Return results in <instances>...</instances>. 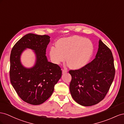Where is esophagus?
<instances>
[{"mask_svg": "<svg viewBox=\"0 0 124 124\" xmlns=\"http://www.w3.org/2000/svg\"><path fill=\"white\" fill-rule=\"evenodd\" d=\"M67 72H68V70H67L66 69H63V70H62V73H63V74L65 73H66Z\"/></svg>", "mask_w": 124, "mask_h": 124, "instance_id": "34e87169", "label": "esophagus"}]
</instances>
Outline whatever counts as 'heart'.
<instances>
[{
    "instance_id": "b5f03b06",
    "label": "heart",
    "mask_w": 124,
    "mask_h": 124,
    "mask_svg": "<svg viewBox=\"0 0 124 124\" xmlns=\"http://www.w3.org/2000/svg\"><path fill=\"white\" fill-rule=\"evenodd\" d=\"M93 51V44L89 39L73 36L59 39L56 46L50 48L49 54L55 64L64 62L66 58L70 68L78 70L87 64Z\"/></svg>"
}]
</instances>
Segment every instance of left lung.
Returning a JSON list of instances; mask_svg holds the SVG:
<instances>
[{
  "mask_svg": "<svg viewBox=\"0 0 124 124\" xmlns=\"http://www.w3.org/2000/svg\"><path fill=\"white\" fill-rule=\"evenodd\" d=\"M70 90L73 99L89 107L105 98L114 78L115 69L112 53L100 39L95 59L83 68L70 70Z\"/></svg>",
  "mask_w": 124,
  "mask_h": 124,
  "instance_id": "left-lung-1",
  "label": "left lung"
}]
</instances>
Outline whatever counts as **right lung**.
I'll return each instance as SVG.
<instances>
[{"label":"right lung","instance_id":"obj_1","mask_svg":"<svg viewBox=\"0 0 124 124\" xmlns=\"http://www.w3.org/2000/svg\"><path fill=\"white\" fill-rule=\"evenodd\" d=\"M48 35L30 33L25 35L13 47L10 54V78L14 89L24 102L39 105L50 97L54 87L62 75L56 64L49 62L46 52L50 42ZM26 48L34 51L36 62L26 68L20 62V55Z\"/></svg>","mask_w":124,"mask_h":124}]
</instances>
